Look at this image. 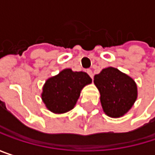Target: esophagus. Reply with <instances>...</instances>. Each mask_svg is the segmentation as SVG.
<instances>
[{
  "label": "esophagus",
  "instance_id": "esophagus-1",
  "mask_svg": "<svg viewBox=\"0 0 155 155\" xmlns=\"http://www.w3.org/2000/svg\"><path fill=\"white\" fill-rule=\"evenodd\" d=\"M86 72H87V74L90 75V77L91 78V79H93V74H92V71H91V69H88Z\"/></svg>",
  "mask_w": 155,
  "mask_h": 155
}]
</instances>
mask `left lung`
I'll use <instances>...</instances> for the list:
<instances>
[{
  "mask_svg": "<svg viewBox=\"0 0 155 155\" xmlns=\"http://www.w3.org/2000/svg\"><path fill=\"white\" fill-rule=\"evenodd\" d=\"M94 83L101 93L104 112L111 117H119L134 105L137 97L135 81L119 70L108 67L94 76Z\"/></svg>",
  "mask_w": 155,
  "mask_h": 155,
  "instance_id": "left-lung-1",
  "label": "left lung"
}]
</instances>
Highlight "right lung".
<instances>
[{
	"mask_svg": "<svg viewBox=\"0 0 155 155\" xmlns=\"http://www.w3.org/2000/svg\"><path fill=\"white\" fill-rule=\"evenodd\" d=\"M91 82V79L86 73L64 69L46 81L42 100L47 108L54 113L67 112L76 104L81 89Z\"/></svg>",
	"mask_w": 155,
	"mask_h": 155,
	"instance_id": "add662e5",
	"label": "right lung"
}]
</instances>
